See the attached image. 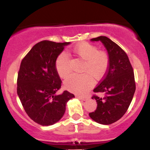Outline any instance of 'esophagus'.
<instances>
[{
    "instance_id": "esophagus-1",
    "label": "esophagus",
    "mask_w": 150,
    "mask_h": 150,
    "mask_svg": "<svg viewBox=\"0 0 150 150\" xmlns=\"http://www.w3.org/2000/svg\"><path fill=\"white\" fill-rule=\"evenodd\" d=\"M77 97L79 99H80V100H82V101H86L87 100V99H88V97H81V96H77Z\"/></svg>"
}]
</instances>
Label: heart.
<instances>
[{
	"label": "heart",
	"mask_w": 150,
	"mask_h": 150,
	"mask_svg": "<svg viewBox=\"0 0 150 150\" xmlns=\"http://www.w3.org/2000/svg\"><path fill=\"white\" fill-rule=\"evenodd\" d=\"M75 55L85 63L82 75L73 74L65 81V89L77 94L87 92L94 85V80H100L107 73L109 66V56L104 51H99L98 48L88 42H83L73 49ZM56 71L61 78H66L71 73L70 58L68 53L61 52L55 63Z\"/></svg>",
	"instance_id": "heart-1"
}]
</instances>
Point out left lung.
<instances>
[{
	"label": "left lung",
	"mask_w": 150,
	"mask_h": 150,
	"mask_svg": "<svg viewBox=\"0 0 150 150\" xmlns=\"http://www.w3.org/2000/svg\"><path fill=\"white\" fill-rule=\"evenodd\" d=\"M101 41L109 56L107 73L101 79L92 99L97 103V109L89 113L90 118L97 123L110 125L121 118L127 111L135 92V81L131 63L126 53L108 37L100 36L91 39Z\"/></svg>",
	"instance_id": "left-lung-1"
}]
</instances>
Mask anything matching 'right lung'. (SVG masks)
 Segmentation results:
<instances>
[{
    "label": "right lung",
    "mask_w": 150,
    "mask_h": 150,
    "mask_svg": "<svg viewBox=\"0 0 150 150\" xmlns=\"http://www.w3.org/2000/svg\"><path fill=\"white\" fill-rule=\"evenodd\" d=\"M69 42L42 41L34 45L22 60L17 80V92L25 112L42 125H53L64 115L73 94L64 91L56 95L62 81L55 63Z\"/></svg>",
    "instance_id": "1"
}]
</instances>
